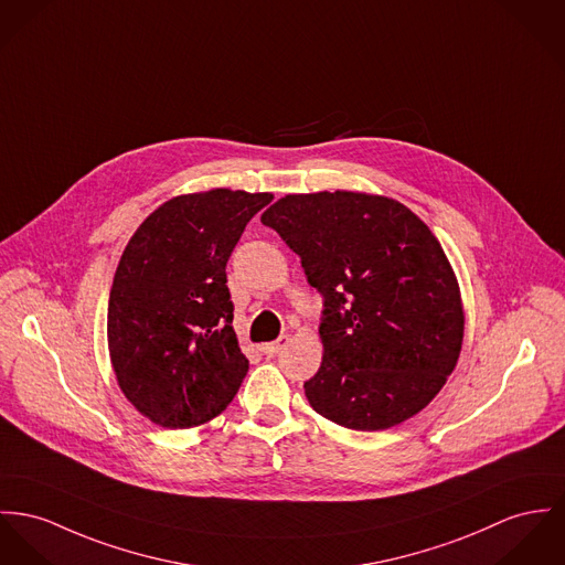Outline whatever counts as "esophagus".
Returning a JSON list of instances; mask_svg holds the SVG:
<instances>
[{"instance_id": "34e87169", "label": "esophagus", "mask_w": 565, "mask_h": 565, "mask_svg": "<svg viewBox=\"0 0 565 565\" xmlns=\"http://www.w3.org/2000/svg\"><path fill=\"white\" fill-rule=\"evenodd\" d=\"M288 342H290V340H288V335H281L277 342H268V344H264V347H262V352H264V354H268V356H275V354H279L284 348L288 347Z\"/></svg>"}]
</instances>
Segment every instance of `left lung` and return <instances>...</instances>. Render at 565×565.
<instances>
[{"label": "left lung", "instance_id": "left-lung-1", "mask_svg": "<svg viewBox=\"0 0 565 565\" xmlns=\"http://www.w3.org/2000/svg\"><path fill=\"white\" fill-rule=\"evenodd\" d=\"M322 299V363L305 383L311 408L338 426H397L454 372L465 309L430 227L397 200L356 191L292 193L264 211Z\"/></svg>", "mask_w": 565, "mask_h": 565}]
</instances>
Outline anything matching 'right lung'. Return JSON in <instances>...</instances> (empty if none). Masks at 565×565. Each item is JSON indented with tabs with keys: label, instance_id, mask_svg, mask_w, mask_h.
Segmentation results:
<instances>
[{
	"label": "right lung",
	"instance_id": "right-lung-1",
	"mask_svg": "<svg viewBox=\"0 0 565 565\" xmlns=\"http://www.w3.org/2000/svg\"><path fill=\"white\" fill-rule=\"evenodd\" d=\"M270 193L211 189L161 204L114 275L107 342L118 385L152 424L184 430L234 399L249 361L232 318L225 264Z\"/></svg>",
	"mask_w": 565,
	"mask_h": 565
}]
</instances>
